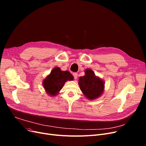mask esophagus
Segmentation results:
<instances>
[{
	"label": "esophagus",
	"mask_w": 146,
	"mask_h": 146,
	"mask_svg": "<svg viewBox=\"0 0 146 146\" xmlns=\"http://www.w3.org/2000/svg\"><path fill=\"white\" fill-rule=\"evenodd\" d=\"M73 76H74V79H77V78H78V73H74L73 74Z\"/></svg>",
	"instance_id": "1"
}]
</instances>
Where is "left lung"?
Returning <instances> with one entry per match:
<instances>
[{
	"label": "left lung",
	"mask_w": 146,
	"mask_h": 146,
	"mask_svg": "<svg viewBox=\"0 0 146 146\" xmlns=\"http://www.w3.org/2000/svg\"><path fill=\"white\" fill-rule=\"evenodd\" d=\"M78 83L83 94L89 100H94L104 94V80L96 76L90 68L85 70V76L79 78Z\"/></svg>",
	"instance_id": "left-lung-1"
}]
</instances>
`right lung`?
<instances>
[{
  "label": "right lung",
  "instance_id": "obj_1",
  "mask_svg": "<svg viewBox=\"0 0 146 146\" xmlns=\"http://www.w3.org/2000/svg\"><path fill=\"white\" fill-rule=\"evenodd\" d=\"M73 75L68 71H62L58 67H56L42 81V85L50 96L57 95L63 88L66 82L73 80Z\"/></svg>",
  "mask_w": 146,
  "mask_h": 146
}]
</instances>
